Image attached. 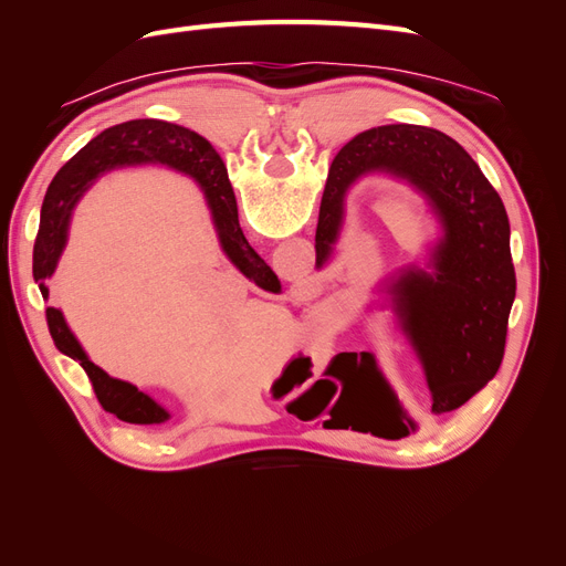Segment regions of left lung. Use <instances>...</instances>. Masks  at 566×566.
Masks as SVG:
<instances>
[{
    "mask_svg": "<svg viewBox=\"0 0 566 566\" xmlns=\"http://www.w3.org/2000/svg\"><path fill=\"white\" fill-rule=\"evenodd\" d=\"M373 172L413 186L443 231L432 250V271L408 266L387 287L401 331L422 361L432 416H443L486 387L503 361L517 290L505 205L470 153L443 132L420 125L366 129L339 148L328 169L316 227L318 269L333 254L347 191ZM373 366L366 352L361 358L342 352L325 375L347 385Z\"/></svg>",
    "mask_w": 566,
    "mask_h": 566,
    "instance_id": "obj_1",
    "label": "left lung"
}]
</instances>
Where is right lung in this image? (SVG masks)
<instances>
[{"instance_id": "1", "label": "right lung", "mask_w": 566, "mask_h": 566, "mask_svg": "<svg viewBox=\"0 0 566 566\" xmlns=\"http://www.w3.org/2000/svg\"><path fill=\"white\" fill-rule=\"evenodd\" d=\"M129 165H165L196 179L208 200L221 250L227 252L235 269H241L260 287H281L276 273L245 241L241 224H238V205L227 167L212 144L191 129L163 123V119H129V123L101 132L96 139L77 150L49 186L40 212L35 250H32V276L40 285L42 297H49L46 281L54 276L67 243V227H71L77 200L96 177ZM46 323L56 349L80 361L84 373L90 375L98 403L108 413L132 424H160L169 420V413L156 399H150L139 387L111 378L106 370L90 361L56 306H46Z\"/></svg>"}]
</instances>
